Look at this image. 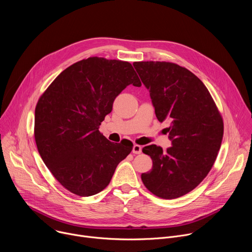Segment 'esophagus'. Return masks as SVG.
<instances>
[{"label":"esophagus","mask_w":252,"mask_h":252,"mask_svg":"<svg viewBox=\"0 0 252 252\" xmlns=\"http://www.w3.org/2000/svg\"><path fill=\"white\" fill-rule=\"evenodd\" d=\"M141 147L140 146H138V145H133V147H132V153L134 154V155H139L140 153H141Z\"/></svg>","instance_id":"esophagus-1"}]
</instances>
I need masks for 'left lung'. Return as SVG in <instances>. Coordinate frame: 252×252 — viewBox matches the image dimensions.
<instances>
[{
    "label": "left lung",
    "mask_w": 252,
    "mask_h": 252,
    "mask_svg": "<svg viewBox=\"0 0 252 252\" xmlns=\"http://www.w3.org/2000/svg\"><path fill=\"white\" fill-rule=\"evenodd\" d=\"M133 66L150 91L156 116L166 128L171 147L142 149L153 168L141 174L145 187L163 199L194 189L210 171L223 136L222 117L203 83L188 68L169 62H135Z\"/></svg>",
    "instance_id": "left-lung-1"
}]
</instances>
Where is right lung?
<instances>
[{
  "label": "right lung",
  "instance_id": "obj_1",
  "mask_svg": "<svg viewBox=\"0 0 252 252\" xmlns=\"http://www.w3.org/2000/svg\"><path fill=\"white\" fill-rule=\"evenodd\" d=\"M141 83L128 62L92 57L69 65L35 105L34 139L39 154L68 191L91 196L109 186L132 143H114L98 130L115 98Z\"/></svg>",
  "mask_w": 252,
  "mask_h": 252
}]
</instances>
